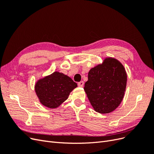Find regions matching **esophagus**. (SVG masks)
Masks as SVG:
<instances>
[{
	"instance_id": "esophagus-1",
	"label": "esophagus",
	"mask_w": 154,
	"mask_h": 154,
	"mask_svg": "<svg viewBox=\"0 0 154 154\" xmlns=\"http://www.w3.org/2000/svg\"><path fill=\"white\" fill-rule=\"evenodd\" d=\"M83 85H84V82H83V81H81V82L78 83V85L79 87H82L83 86Z\"/></svg>"
}]
</instances>
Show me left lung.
<instances>
[{
	"mask_svg": "<svg viewBox=\"0 0 154 154\" xmlns=\"http://www.w3.org/2000/svg\"><path fill=\"white\" fill-rule=\"evenodd\" d=\"M127 75L117 59L106 58L88 73L84 90L93 109L100 114H108L117 109L123 99Z\"/></svg>",
	"mask_w": 154,
	"mask_h": 154,
	"instance_id": "left-lung-1",
	"label": "left lung"
}]
</instances>
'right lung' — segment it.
I'll return each mask as SVG.
<instances>
[{
  "label": "right lung",
  "mask_w": 154,
  "mask_h": 154,
  "mask_svg": "<svg viewBox=\"0 0 154 154\" xmlns=\"http://www.w3.org/2000/svg\"><path fill=\"white\" fill-rule=\"evenodd\" d=\"M77 83L69 76L55 71L37 81L35 91L39 101L46 107L56 109L66 101Z\"/></svg>",
  "instance_id": "1"
}]
</instances>
